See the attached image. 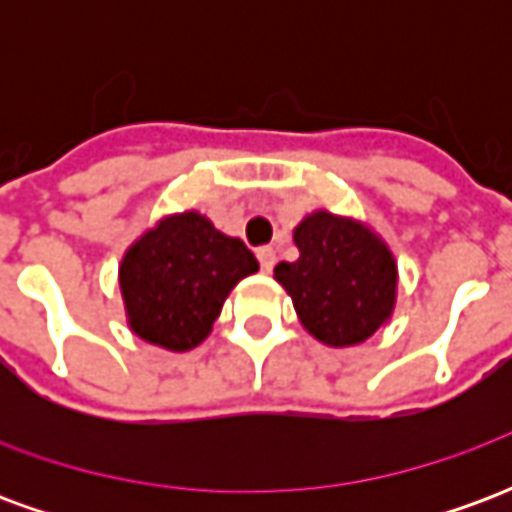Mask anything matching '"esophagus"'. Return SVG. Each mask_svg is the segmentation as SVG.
Wrapping results in <instances>:
<instances>
[{"mask_svg": "<svg viewBox=\"0 0 512 512\" xmlns=\"http://www.w3.org/2000/svg\"><path fill=\"white\" fill-rule=\"evenodd\" d=\"M257 260H260V268L268 274V271L274 268V263H277V252H274L271 246H260V249H257Z\"/></svg>", "mask_w": 512, "mask_h": 512, "instance_id": "1", "label": "esophagus"}]
</instances>
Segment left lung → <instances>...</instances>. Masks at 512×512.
I'll return each instance as SVG.
<instances>
[{
	"label": "left lung",
	"mask_w": 512,
	"mask_h": 512,
	"mask_svg": "<svg viewBox=\"0 0 512 512\" xmlns=\"http://www.w3.org/2000/svg\"><path fill=\"white\" fill-rule=\"evenodd\" d=\"M293 244L299 260L279 263L274 279L318 343L362 345L392 321L397 260L367 219L318 208L293 227Z\"/></svg>",
	"instance_id": "8db88e82"
}]
</instances>
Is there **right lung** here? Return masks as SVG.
Segmentation results:
<instances>
[{
  "mask_svg": "<svg viewBox=\"0 0 512 512\" xmlns=\"http://www.w3.org/2000/svg\"><path fill=\"white\" fill-rule=\"evenodd\" d=\"M257 268L244 241L216 230L205 213H167L136 235L117 268L128 329L172 354L191 351Z\"/></svg>",
  "mask_w": 512,
  "mask_h": 512,
  "instance_id": "right-lung-1",
  "label": "right lung"
}]
</instances>
